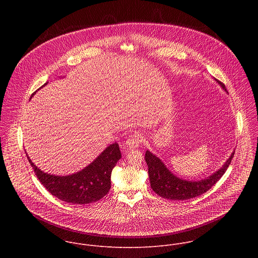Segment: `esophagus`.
Instances as JSON below:
<instances>
[{
  "mask_svg": "<svg viewBox=\"0 0 258 258\" xmlns=\"http://www.w3.org/2000/svg\"><path fill=\"white\" fill-rule=\"evenodd\" d=\"M142 142V137H141V135H139V134H134V135H132V136H130L127 140H126V142L124 143V151L125 152H129L130 150H133V149H135V148L139 147V145H140V143Z\"/></svg>",
  "mask_w": 258,
  "mask_h": 258,
  "instance_id": "34e87169",
  "label": "esophagus"
}]
</instances>
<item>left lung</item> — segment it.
Instances as JSON below:
<instances>
[{"label": "left lung", "mask_w": 258, "mask_h": 258, "mask_svg": "<svg viewBox=\"0 0 258 258\" xmlns=\"http://www.w3.org/2000/svg\"><path fill=\"white\" fill-rule=\"evenodd\" d=\"M216 81L224 91H226L223 83L218 79H216ZM233 155L234 151L222 167L209 177L202 180L188 181L174 175L161 159L147 150L145 154V161L147 163L151 187L160 197L172 201H184L199 197L209 190L223 176L231 162V159L233 158Z\"/></svg>", "instance_id": "8db88e82"}]
</instances>
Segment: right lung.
<instances>
[{
  "label": "right lung",
  "instance_id": "right-lung-1",
  "mask_svg": "<svg viewBox=\"0 0 258 258\" xmlns=\"http://www.w3.org/2000/svg\"><path fill=\"white\" fill-rule=\"evenodd\" d=\"M26 155L42 185L60 201L75 205L90 204L102 199L110 189L112 170L121 159L119 145L115 142L82 170L69 176H55L39 170Z\"/></svg>",
  "mask_w": 258,
  "mask_h": 258
}]
</instances>
